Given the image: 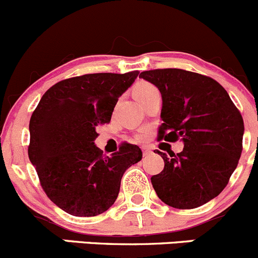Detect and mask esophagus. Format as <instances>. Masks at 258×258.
Returning a JSON list of instances; mask_svg holds the SVG:
<instances>
[{
    "instance_id": "obj_1",
    "label": "esophagus",
    "mask_w": 258,
    "mask_h": 258,
    "mask_svg": "<svg viewBox=\"0 0 258 258\" xmlns=\"http://www.w3.org/2000/svg\"><path fill=\"white\" fill-rule=\"evenodd\" d=\"M142 152H144V155H145V156H146V155H150V154H151V150H150L149 149V147H144V149H142Z\"/></svg>"
}]
</instances>
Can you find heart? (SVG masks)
Wrapping results in <instances>:
<instances>
[{
    "label": "heart",
    "mask_w": 258,
    "mask_h": 258,
    "mask_svg": "<svg viewBox=\"0 0 258 258\" xmlns=\"http://www.w3.org/2000/svg\"><path fill=\"white\" fill-rule=\"evenodd\" d=\"M157 88L151 83H147V82H140L136 87H135V97H136L139 101L144 99L145 97L150 96L152 93H156Z\"/></svg>",
    "instance_id": "1"
}]
</instances>
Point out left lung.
<instances>
[{"instance_id":"left-lung-1","label":"left lung","mask_w":258,"mask_h":258,"mask_svg":"<svg viewBox=\"0 0 258 258\" xmlns=\"http://www.w3.org/2000/svg\"><path fill=\"white\" fill-rule=\"evenodd\" d=\"M162 97L159 140H181L179 154L157 151L165 166L151 177L157 197L177 209L198 208L227 186L242 154L243 118L217 81L182 69L142 72Z\"/></svg>"}]
</instances>
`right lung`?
<instances>
[{
    "label": "right lung",
    "instance_id": "add662e5",
    "mask_svg": "<svg viewBox=\"0 0 258 258\" xmlns=\"http://www.w3.org/2000/svg\"><path fill=\"white\" fill-rule=\"evenodd\" d=\"M140 72L96 73L64 79L47 89L30 118L29 159L47 198L76 217H94L116 202L121 179L142 159L123 142L104 156L97 127L111 121L119 97Z\"/></svg>",
    "mask_w": 258,
    "mask_h": 258
}]
</instances>
